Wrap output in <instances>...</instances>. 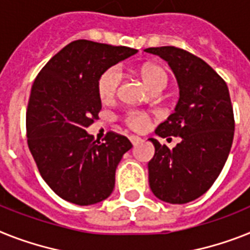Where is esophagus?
<instances>
[{"mask_svg":"<svg viewBox=\"0 0 250 250\" xmlns=\"http://www.w3.org/2000/svg\"><path fill=\"white\" fill-rule=\"evenodd\" d=\"M129 139H130V142H131V144H133V146H137L138 143H140V142H142V139H140L139 137H137V135H130Z\"/></svg>","mask_w":250,"mask_h":250,"instance_id":"esophagus-1","label":"esophagus"}]
</instances>
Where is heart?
<instances>
[{
	"mask_svg": "<svg viewBox=\"0 0 250 250\" xmlns=\"http://www.w3.org/2000/svg\"><path fill=\"white\" fill-rule=\"evenodd\" d=\"M142 76H143L144 82L149 86L150 89L154 92L158 90H164L168 84V74L164 67L158 65H147L142 69ZM121 71L117 66L110 67L106 70L98 79L97 83V90H98V96L102 101H110L113 97L116 96L119 85L121 83ZM126 124L131 129L142 131V130L147 129L149 125V119L146 113L139 112V111H131L126 115Z\"/></svg>",
	"mask_w": 250,
	"mask_h": 250,
	"instance_id": "heart-1",
	"label": "heart"
}]
</instances>
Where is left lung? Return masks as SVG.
<instances>
[{"instance_id": "8db88e82", "label": "left lung", "mask_w": 250, "mask_h": 250, "mask_svg": "<svg viewBox=\"0 0 250 250\" xmlns=\"http://www.w3.org/2000/svg\"><path fill=\"white\" fill-rule=\"evenodd\" d=\"M144 52L167 61L180 89L174 113L154 133L180 137L181 142L170 149L148 139L154 146L148 162L150 190L166 203H189L212 187L231 149L235 123L230 93L211 66L188 51L165 46Z\"/></svg>"}]
</instances>
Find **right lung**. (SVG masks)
<instances>
[{
	"label": "right lung",
	"instance_id": "obj_1",
	"mask_svg": "<svg viewBox=\"0 0 250 250\" xmlns=\"http://www.w3.org/2000/svg\"><path fill=\"white\" fill-rule=\"evenodd\" d=\"M138 49L86 39L74 41L49 60L34 80L26 111V137L43 180L70 203L90 206L110 197L126 137L94 140L86 127L102 108L100 76Z\"/></svg>",
	"mask_w": 250,
	"mask_h": 250
}]
</instances>
